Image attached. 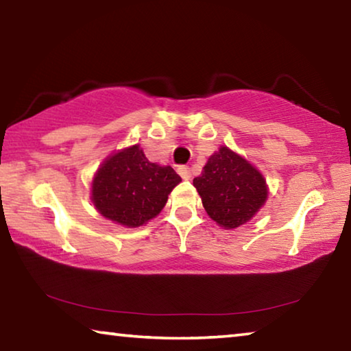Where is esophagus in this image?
Instances as JSON below:
<instances>
[{"mask_svg": "<svg viewBox=\"0 0 351 351\" xmlns=\"http://www.w3.org/2000/svg\"><path fill=\"white\" fill-rule=\"evenodd\" d=\"M178 173L182 178V180H190V169L187 165H181V167H178Z\"/></svg>", "mask_w": 351, "mask_h": 351, "instance_id": "obj_1", "label": "esophagus"}]
</instances>
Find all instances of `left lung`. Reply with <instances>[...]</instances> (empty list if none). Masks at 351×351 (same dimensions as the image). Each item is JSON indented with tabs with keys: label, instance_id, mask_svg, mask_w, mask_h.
Returning <instances> with one entry per match:
<instances>
[{
	"label": "left lung",
	"instance_id": "1",
	"mask_svg": "<svg viewBox=\"0 0 351 351\" xmlns=\"http://www.w3.org/2000/svg\"><path fill=\"white\" fill-rule=\"evenodd\" d=\"M193 186L207 215L224 229L251 221L268 199V184L260 170L226 145L207 159Z\"/></svg>",
	"mask_w": 351,
	"mask_h": 351
}]
</instances>
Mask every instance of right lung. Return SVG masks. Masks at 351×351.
I'll return each instance as SVG.
<instances>
[{"label":"right lung","mask_w":351,"mask_h":351,"mask_svg":"<svg viewBox=\"0 0 351 351\" xmlns=\"http://www.w3.org/2000/svg\"><path fill=\"white\" fill-rule=\"evenodd\" d=\"M181 176L170 165L145 158L139 144L111 153L100 164L91 184V201L110 221L139 228L159 215Z\"/></svg>","instance_id":"obj_1"}]
</instances>
